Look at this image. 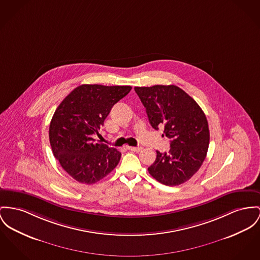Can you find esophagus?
<instances>
[{
	"label": "esophagus",
	"instance_id": "1",
	"mask_svg": "<svg viewBox=\"0 0 260 260\" xmlns=\"http://www.w3.org/2000/svg\"><path fill=\"white\" fill-rule=\"evenodd\" d=\"M127 149L130 150V151H132V152L138 153V152H140V151L142 150V147H127Z\"/></svg>",
	"mask_w": 260,
	"mask_h": 260
}]
</instances>
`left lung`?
Here are the masks:
<instances>
[{
    "label": "left lung",
    "mask_w": 260,
    "mask_h": 260,
    "mask_svg": "<svg viewBox=\"0 0 260 260\" xmlns=\"http://www.w3.org/2000/svg\"><path fill=\"white\" fill-rule=\"evenodd\" d=\"M135 91L152 127H164V133L171 139L169 153L156 151L149 173L168 186L184 183L197 173L207 155L210 133L203 110L183 89L173 85L135 87Z\"/></svg>",
    "instance_id": "8db88e82"
}]
</instances>
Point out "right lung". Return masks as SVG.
<instances>
[{
  "mask_svg": "<svg viewBox=\"0 0 260 260\" xmlns=\"http://www.w3.org/2000/svg\"><path fill=\"white\" fill-rule=\"evenodd\" d=\"M131 88L82 85L73 89L55 110L49 126L53 155L77 181L95 183L118 165L121 153L94 143L92 135L99 134L112 106Z\"/></svg>",
  "mask_w": 260,
  "mask_h": 260,
  "instance_id": "add662e5",
  "label": "right lung"
}]
</instances>
